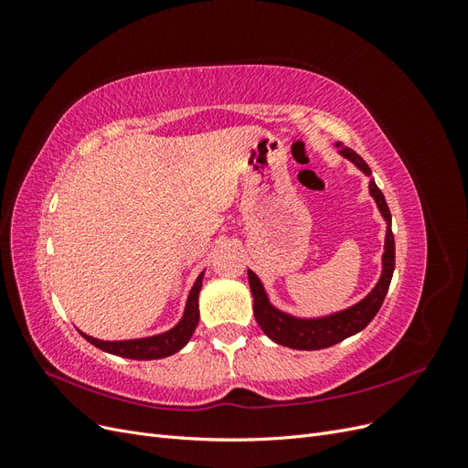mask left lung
<instances>
[{"instance_id": "obj_1", "label": "left lung", "mask_w": 468, "mask_h": 468, "mask_svg": "<svg viewBox=\"0 0 468 468\" xmlns=\"http://www.w3.org/2000/svg\"><path fill=\"white\" fill-rule=\"evenodd\" d=\"M339 152L356 164L361 172L371 176L369 165H367V162L359 154L344 146ZM369 193L377 201L380 215L388 222V229L385 238V253H382V275L377 282V287L356 306L325 318H314V320L294 318L285 313H279L277 308L269 304L267 294L261 287L258 275L253 271H248L250 289L253 294V314H256L260 328L265 332L267 337H271L273 342L292 349H308V351L324 349V347L335 346L337 342H344L346 337L361 332L365 325L377 316L378 308L382 306V301H385V296L388 292L390 279L394 273V234L390 230V210L385 201V195H382V191L377 187V183L373 179L369 181Z\"/></svg>"}]
</instances>
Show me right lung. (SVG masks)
Segmentation results:
<instances>
[{"instance_id": "add662e5", "label": "right lung", "mask_w": 468, "mask_h": 468, "mask_svg": "<svg viewBox=\"0 0 468 468\" xmlns=\"http://www.w3.org/2000/svg\"><path fill=\"white\" fill-rule=\"evenodd\" d=\"M201 279L203 275H199V279L195 281L183 318L179 320L176 328H172L169 332L152 335V337H143V339H124V342H103V339H95L88 334H81V335L95 347L126 359H162L167 356H174L176 351H179L189 342L197 324H199V291L203 287Z\"/></svg>"}]
</instances>
